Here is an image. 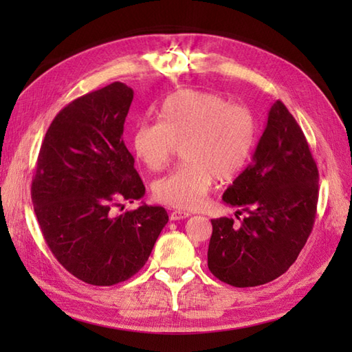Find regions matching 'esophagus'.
<instances>
[{
	"instance_id": "1",
	"label": "esophagus",
	"mask_w": 352,
	"mask_h": 352,
	"mask_svg": "<svg viewBox=\"0 0 352 352\" xmlns=\"http://www.w3.org/2000/svg\"><path fill=\"white\" fill-rule=\"evenodd\" d=\"M169 216H170V221H180V219L189 218L190 213L184 212V210H174V212H170Z\"/></svg>"
}]
</instances>
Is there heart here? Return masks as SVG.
Here are the masks:
<instances>
[{"mask_svg":"<svg viewBox=\"0 0 352 352\" xmlns=\"http://www.w3.org/2000/svg\"><path fill=\"white\" fill-rule=\"evenodd\" d=\"M257 139L252 111L222 95L186 89L168 96L159 122H139L133 149L149 170L166 168L177 146L183 164L154 183L157 201L183 210L203 204L213 180L227 183L248 163Z\"/></svg>","mask_w":352,"mask_h":352,"instance_id":"b5f03b06","label":"heart"}]
</instances>
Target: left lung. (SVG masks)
Here are the masks:
<instances>
[{
  "instance_id": "left-lung-1",
  "label": "left lung",
  "mask_w": 352,
  "mask_h": 352,
  "mask_svg": "<svg viewBox=\"0 0 352 352\" xmlns=\"http://www.w3.org/2000/svg\"><path fill=\"white\" fill-rule=\"evenodd\" d=\"M319 172L301 126L281 101L269 110L252 162L223 193L247 214L212 219L207 265L216 278L254 287L294 265L313 230Z\"/></svg>"
}]
</instances>
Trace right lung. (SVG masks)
Segmentation results:
<instances>
[{"mask_svg": "<svg viewBox=\"0 0 352 352\" xmlns=\"http://www.w3.org/2000/svg\"><path fill=\"white\" fill-rule=\"evenodd\" d=\"M133 89L115 81L74 100L45 134L32 182L41 231L58 263L78 280L113 286L138 274L168 213L140 206L115 214L145 193L124 144Z\"/></svg>", "mask_w": 352, "mask_h": 352, "instance_id": "obj_1", "label": "right lung"}]
</instances>
